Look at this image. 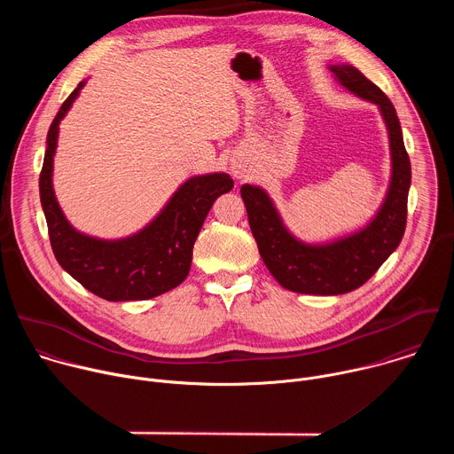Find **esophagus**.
<instances>
[{
  "instance_id": "1",
  "label": "esophagus",
  "mask_w": 454,
  "mask_h": 454,
  "mask_svg": "<svg viewBox=\"0 0 454 454\" xmlns=\"http://www.w3.org/2000/svg\"><path fill=\"white\" fill-rule=\"evenodd\" d=\"M231 170H233V176H235V177H242V176H244V172H242L240 168H237V167H233Z\"/></svg>"
}]
</instances>
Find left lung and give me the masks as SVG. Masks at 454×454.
Instances as JSON below:
<instances>
[{
	"instance_id": "1",
	"label": "left lung",
	"mask_w": 454,
	"mask_h": 454,
	"mask_svg": "<svg viewBox=\"0 0 454 454\" xmlns=\"http://www.w3.org/2000/svg\"><path fill=\"white\" fill-rule=\"evenodd\" d=\"M336 81L354 95L375 104L387 129L392 179L377 215L359 231L327 244H305L282 223L271 198L261 186L242 184L251 233L275 280L301 294L333 296L361 287L403 240L408 215L411 163L394 104L350 64L329 67Z\"/></svg>"
}]
</instances>
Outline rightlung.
<instances>
[{"instance_id": "add662e5", "label": "right lung", "mask_w": 454, "mask_h": 454, "mask_svg": "<svg viewBox=\"0 0 454 454\" xmlns=\"http://www.w3.org/2000/svg\"><path fill=\"white\" fill-rule=\"evenodd\" d=\"M86 81L64 100L53 118L43 170L39 176L41 205L57 262L93 294L109 301L149 300L177 287L188 275L192 249L214 201L233 188L224 172L186 179L165 208L138 233L102 240L77 231L64 217L53 193L51 172L59 123L67 116Z\"/></svg>"}]
</instances>
